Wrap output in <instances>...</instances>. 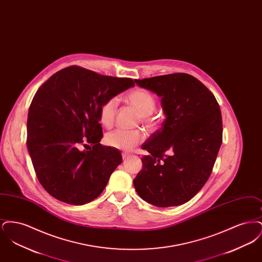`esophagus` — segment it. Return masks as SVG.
<instances>
[{
    "mask_svg": "<svg viewBox=\"0 0 262 262\" xmlns=\"http://www.w3.org/2000/svg\"><path fill=\"white\" fill-rule=\"evenodd\" d=\"M129 155H130V154H128V153H126V152H123V153H122V157H123V159H124V160L126 159Z\"/></svg>",
    "mask_w": 262,
    "mask_h": 262,
    "instance_id": "obj_1",
    "label": "esophagus"
}]
</instances>
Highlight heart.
I'll return each mask as SVG.
<instances>
[{"instance_id": "b5f03b06", "label": "heart", "mask_w": 262, "mask_h": 262, "mask_svg": "<svg viewBox=\"0 0 262 262\" xmlns=\"http://www.w3.org/2000/svg\"><path fill=\"white\" fill-rule=\"evenodd\" d=\"M126 102L137 109L140 115V122L142 124L153 127L154 121L150 115L156 108V99L153 94L145 89H136L129 92L126 97ZM118 98L110 97L105 100L99 108V120L101 125L107 128L111 127L115 122V117L118 107ZM144 140V134L141 130H124L116 129L108 133L105 137V143L116 149L130 151L136 148Z\"/></svg>"}]
</instances>
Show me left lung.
Masks as SVG:
<instances>
[{
    "instance_id": "left-lung-1",
    "label": "left lung",
    "mask_w": 262,
    "mask_h": 262,
    "mask_svg": "<svg viewBox=\"0 0 262 262\" xmlns=\"http://www.w3.org/2000/svg\"><path fill=\"white\" fill-rule=\"evenodd\" d=\"M161 97L166 119L142 149V170L134 180L138 195L158 207L184 204L205 185L223 137L222 116L215 96L187 74L135 79Z\"/></svg>"
}]
</instances>
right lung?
<instances>
[{
	"label": "right lung",
	"instance_id": "right-lung-1",
	"mask_svg": "<svg viewBox=\"0 0 262 262\" xmlns=\"http://www.w3.org/2000/svg\"><path fill=\"white\" fill-rule=\"evenodd\" d=\"M133 86L132 78L72 66L39 88L28 111L26 142L38 181L53 198L83 205L104 190L123 159L120 150L100 144V106ZM88 143L92 148L80 150Z\"/></svg>",
	"mask_w": 262,
	"mask_h": 262
}]
</instances>
